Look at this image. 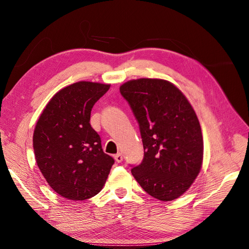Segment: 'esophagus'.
I'll return each mask as SVG.
<instances>
[{"instance_id": "esophagus-1", "label": "esophagus", "mask_w": 249, "mask_h": 249, "mask_svg": "<svg viewBox=\"0 0 249 249\" xmlns=\"http://www.w3.org/2000/svg\"><path fill=\"white\" fill-rule=\"evenodd\" d=\"M115 160L118 162V163H120V162H122L123 161V155H122V153H117L115 156Z\"/></svg>"}]
</instances>
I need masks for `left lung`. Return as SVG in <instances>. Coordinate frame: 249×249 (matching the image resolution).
<instances>
[{"mask_svg":"<svg viewBox=\"0 0 249 249\" xmlns=\"http://www.w3.org/2000/svg\"><path fill=\"white\" fill-rule=\"evenodd\" d=\"M142 138L144 156L131 173L141 188L160 201H173L198 177L203 162L202 130L193 107L172 83L138 78L120 87Z\"/></svg>","mask_w":249,"mask_h":249,"instance_id":"obj_1","label":"left lung"}]
</instances>
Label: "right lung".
Returning a JSON list of instances; mask_svg holds the SVG:
<instances>
[{
	"instance_id": "obj_1",
	"label": "right lung",
	"mask_w": 249,
	"mask_h": 249,
	"mask_svg": "<svg viewBox=\"0 0 249 249\" xmlns=\"http://www.w3.org/2000/svg\"><path fill=\"white\" fill-rule=\"evenodd\" d=\"M110 85L78 82L52 97L33 134L37 165L48 185L61 197L83 201L103 189L114 159L103 151L101 138L89 124L90 111Z\"/></svg>"
}]
</instances>
